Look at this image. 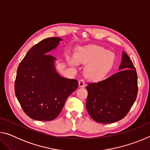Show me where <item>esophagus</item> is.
<instances>
[{"mask_svg":"<svg viewBox=\"0 0 150 150\" xmlns=\"http://www.w3.org/2000/svg\"><path fill=\"white\" fill-rule=\"evenodd\" d=\"M85 86V82L83 79H81L79 81V87H84Z\"/></svg>","mask_w":150,"mask_h":150,"instance_id":"obj_1","label":"esophagus"}]
</instances>
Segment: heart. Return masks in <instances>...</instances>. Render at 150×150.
I'll use <instances>...</instances> for the list:
<instances>
[{
    "instance_id": "b5f03b06",
    "label": "heart",
    "mask_w": 150,
    "mask_h": 150,
    "mask_svg": "<svg viewBox=\"0 0 150 150\" xmlns=\"http://www.w3.org/2000/svg\"><path fill=\"white\" fill-rule=\"evenodd\" d=\"M72 66L77 63L87 64L84 75L88 80L100 81L104 79L110 71L115 63V55L103 47L86 46L78 47L74 53V57H67Z\"/></svg>"
}]
</instances>
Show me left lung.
I'll return each mask as SVG.
<instances>
[{
  "mask_svg": "<svg viewBox=\"0 0 150 150\" xmlns=\"http://www.w3.org/2000/svg\"><path fill=\"white\" fill-rule=\"evenodd\" d=\"M119 71L87 86L86 108L91 117L99 123L109 124L122 119L136 99L138 77L130 58L122 52Z\"/></svg>",
  "mask_w": 150,
  "mask_h": 150,
  "instance_id": "left-lung-1",
  "label": "left lung"
}]
</instances>
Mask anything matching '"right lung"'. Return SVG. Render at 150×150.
<instances>
[{
	"mask_svg": "<svg viewBox=\"0 0 150 150\" xmlns=\"http://www.w3.org/2000/svg\"><path fill=\"white\" fill-rule=\"evenodd\" d=\"M62 39L42 40L30 49L18 67L14 90L24 112L35 120L50 121L59 115L66 100L77 89L78 81L57 71V59L49 55Z\"/></svg>",
	"mask_w": 150,
	"mask_h": 150,
	"instance_id": "obj_1",
	"label": "right lung"
}]
</instances>
